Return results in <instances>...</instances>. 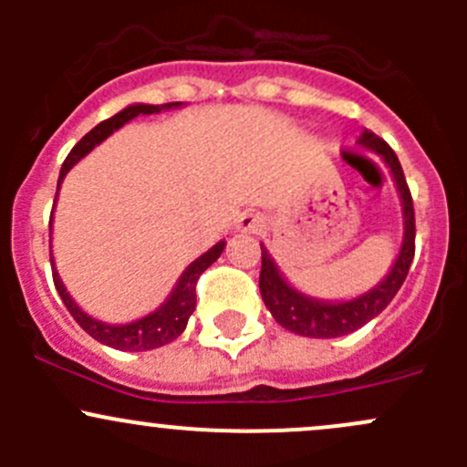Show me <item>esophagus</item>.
<instances>
[{"label": "esophagus", "mask_w": 467, "mask_h": 467, "mask_svg": "<svg viewBox=\"0 0 467 467\" xmlns=\"http://www.w3.org/2000/svg\"><path fill=\"white\" fill-rule=\"evenodd\" d=\"M262 228V221L257 214H242L237 219V230L239 233H257Z\"/></svg>", "instance_id": "1"}]
</instances>
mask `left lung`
Returning a JSON list of instances; mask_svg holds the SVG:
<instances>
[{
	"label": "left lung",
	"instance_id": "1",
	"mask_svg": "<svg viewBox=\"0 0 467 467\" xmlns=\"http://www.w3.org/2000/svg\"><path fill=\"white\" fill-rule=\"evenodd\" d=\"M359 142L381 155V160L389 164L390 173H393V181L398 185L404 212L402 248H400V255L395 260L393 268L389 271V275L378 286H373V289L366 291L364 296H359L355 300H346V303H323V300L309 298V296H303L300 291H296L280 275L275 262L271 260V255L262 246L260 291L264 305H266L268 312L273 314V318L282 327L289 329V332L303 334V337H346V334L355 332V329L364 327L366 323L373 321L378 314L384 312L386 305L395 298L402 282L407 280L409 266H411L413 253H416V214H413V199L398 155H395V150L384 140L370 133V130L361 133Z\"/></svg>",
	"mask_w": 467,
	"mask_h": 467
}]
</instances>
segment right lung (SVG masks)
I'll return each mask as SVG.
<instances>
[{"mask_svg":"<svg viewBox=\"0 0 467 467\" xmlns=\"http://www.w3.org/2000/svg\"><path fill=\"white\" fill-rule=\"evenodd\" d=\"M182 106L181 101H173V103H164V106H149V103H135V106L124 108L121 112H117L115 117L110 119L101 121V124L94 126L88 135H83L78 140V144L69 150V155L65 158L63 167H60V178H58V187L63 182L65 173L83 158L88 155L89 150L94 149L97 144H101L108 135L115 133L117 129L130 121L133 117L138 115H153V112L164 110V108H178ZM49 233H51V223H49ZM225 242H219L216 246H212L210 251L203 253L196 262H192L190 266L185 268V273L181 275L178 280L176 289L171 291V296L167 298V303L160 305L153 314L149 317L140 318V321L133 323H126V325H108L97 321V318L88 317L81 307L72 300V296L67 294L65 285L60 282L58 271L54 266V257H51V244H49V260H51V273H54V285L58 296L63 298L65 307L67 312L72 314L74 321L81 325L83 329L89 334L92 338H97L99 343L103 346H110L115 350H124V352H140V350H153V348L164 346V343H171L173 338H178L182 334V329L187 327V321H190L192 312L196 307V282H199L201 273L205 271L210 264H214L219 260V255L223 253Z\"/></svg>","mask_w":467,"mask_h":467,"instance_id":"1","label":"right lung"}]
</instances>
